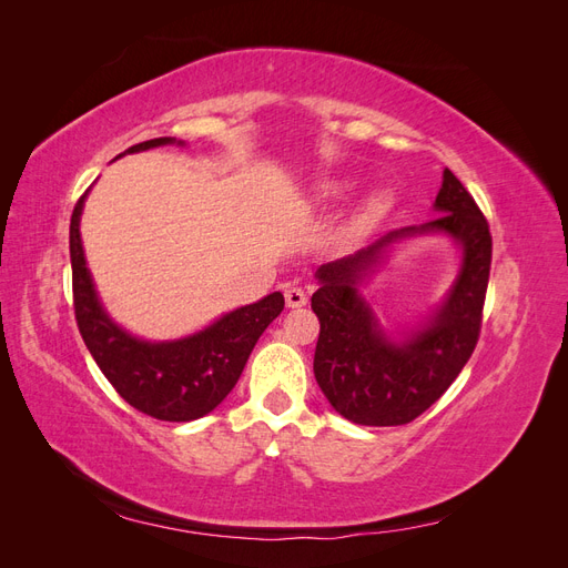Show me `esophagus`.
Here are the masks:
<instances>
[{
	"label": "esophagus",
	"instance_id": "obj_1",
	"mask_svg": "<svg viewBox=\"0 0 568 568\" xmlns=\"http://www.w3.org/2000/svg\"><path fill=\"white\" fill-rule=\"evenodd\" d=\"M284 298H286V305H288V307H303V305L307 303V298H305V291H303V288H298V286H288V288H286V294H284Z\"/></svg>",
	"mask_w": 568,
	"mask_h": 568
}]
</instances>
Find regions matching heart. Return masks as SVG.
Masks as SVG:
<instances>
[{
    "label": "heart",
    "mask_w": 568,
    "mask_h": 568,
    "mask_svg": "<svg viewBox=\"0 0 568 568\" xmlns=\"http://www.w3.org/2000/svg\"><path fill=\"white\" fill-rule=\"evenodd\" d=\"M386 203H388V196H386L384 192H372V194L365 199V203H363V213H365V215L382 213V211L386 209Z\"/></svg>",
    "instance_id": "obj_1"
}]
</instances>
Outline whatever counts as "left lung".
Segmentation results:
<instances>
[{"mask_svg": "<svg viewBox=\"0 0 568 568\" xmlns=\"http://www.w3.org/2000/svg\"><path fill=\"white\" fill-rule=\"evenodd\" d=\"M434 211L436 217L424 225L388 232L315 272V379L332 407L353 424L398 426L419 417L448 390L476 348L493 253L488 222L448 168ZM424 235H445L456 244V280L415 325L388 327L362 291L395 250Z\"/></svg>", "mask_w": 568, "mask_h": 568, "instance_id": "left-lung-1", "label": "left lung"}]
</instances>
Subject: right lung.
Instances as JSON below:
<instances>
[{
	"label": "right lung",
	"instance_id": "obj_1",
	"mask_svg": "<svg viewBox=\"0 0 568 568\" xmlns=\"http://www.w3.org/2000/svg\"><path fill=\"white\" fill-rule=\"evenodd\" d=\"M170 144L184 146L175 136H159L130 146L118 159ZM88 194L90 189L75 203L71 217L73 298L84 346L123 400L144 415L161 422H192L209 415L236 386L257 338L284 311V296L274 291L180 338L149 341L128 332L109 315L84 257L80 217Z\"/></svg>",
	"mask_w": 568,
	"mask_h": 568
}]
</instances>
